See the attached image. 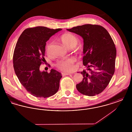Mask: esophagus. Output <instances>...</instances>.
Here are the masks:
<instances>
[{
	"mask_svg": "<svg viewBox=\"0 0 132 132\" xmlns=\"http://www.w3.org/2000/svg\"><path fill=\"white\" fill-rule=\"evenodd\" d=\"M70 74H71L68 73H62V75H63L64 76L69 75H70Z\"/></svg>",
	"mask_w": 132,
	"mask_h": 132,
	"instance_id": "esophagus-1",
	"label": "esophagus"
}]
</instances>
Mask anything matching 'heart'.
<instances>
[{"instance_id":"b5f03b06","label":"heart","mask_w":132,"mask_h":132,"mask_svg":"<svg viewBox=\"0 0 132 132\" xmlns=\"http://www.w3.org/2000/svg\"><path fill=\"white\" fill-rule=\"evenodd\" d=\"M60 39L62 44L69 49L74 48L78 43V39L75 36L70 33L64 34L60 37ZM48 48V45L47 47V49ZM75 61L74 58L70 57L58 61L56 64V66L58 69L62 71L70 72L72 71L74 68V64Z\"/></svg>"}]
</instances>
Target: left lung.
<instances>
[{
  "label": "left lung",
  "mask_w": 132,
  "mask_h": 132,
  "mask_svg": "<svg viewBox=\"0 0 132 132\" xmlns=\"http://www.w3.org/2000/svg\"><path fill=\"white\" fill-rule=\"evenodd\" d=\"M84 39L82 82L77 84L82 94L93 96L101 93L110 81L115 72L116 49L109 32L103 27L86 24L67 29Z\"/></svg>",
  "instance_id": "8db88e82"
}]
</instances>
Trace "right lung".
<instances>
[{"instance_id": "obj_1", "label": "right lung", "mask_w": 132, "mask_h": 132, "mask_svg": "<svg viewBox=\"0 0 132 132\" xmlns=\"http://www.w3.org/2000/svg\"><path fill=\"white\" fill-rule=\"evenodd\" d=\"M61 29L38 26L25 30L20 36L14 51L13 62L19 81L31 95L47 97L59 89L61 74L52 69L50 73L40 71L44 62L46 42Z\"/></svg>"}]
</instances>
